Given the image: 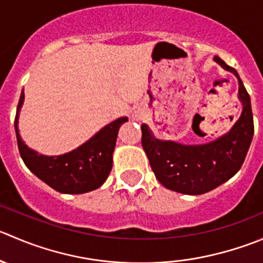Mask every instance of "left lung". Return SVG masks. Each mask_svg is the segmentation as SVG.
I'll list each match as a JSON object with an SVG mask.
<instances>
[{"mask_svg":"<svg viewBox=\"0 0 263 263\" xmlns=\"http://www.w3.org/2000/svg\"><path fill=\"white\" fill-rule=\"evenodd\" d=\"M215 60L238 77L243 111L229 134L205 145H181L154 139L141 126V145L150 167L163 186L177 193L199 195L233 177L243 165L254 134L251 98L238 72L218 56Z\"/></svg>","mask_w":263,"mask_h":263,"instance_id":"1","label":"left lung"}]
</instances>
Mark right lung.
I'll list each match as a JSON object with an SVG mask.
<instances>
[{
	"mask_svg": "<svg viewBox=\"0 0 263 263\" xmlns=\"http://www.w3.org/2000/svg\"><path fill=\"white\" fill-rule=\"evenodd\" d=\"M24 101V90L20 95L15 116V132L20 157L38 178L64 194H82L100 187L108 178L113 165L118 129L128 119L118 118L104 127L87 142L73 152L58 157H45L25 146L17 132V116Z\"/></svg>",
	"mask_w": 263,
	"mask_h": 263,
	"instance_id": "right-lung-1",
	"label": "right lung"
}]
</instances>
